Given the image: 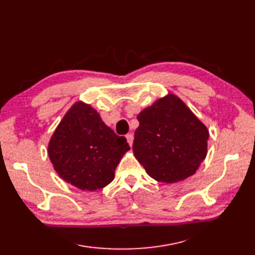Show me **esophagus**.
<instances>
[{"mask_svg": "<svg viewBox=\"0 0 255 255\" xmlns=\"http://www.w3.org/2000/svg\"><path fill=\"white\" fill-rule=\"evenodd\" d=\"M126 139H127V142L129 143V145L132 146V143H133V135H132V133H128L126 135Z\"/></svg>", "mask_w": 255, "mask_h": 255, "instance_id": "34e87169", "label": "esophagus"}]
</instances>
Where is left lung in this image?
Returning <instances> with one entry per match:
<instances>
[{"label": "left lung", "mask_w": 255, "mask_h": 255, "mask_svg": "<svg viewBox=\"0 0 255 255\" xmlns=\"http://www.w3.org/2000/svg\"><path fill=\"white\" fill-rule=\"evenodd\" d=\"M132 151L149 177L175 183L207 156L209 131L178 96L168 94L139 113Z\"/></svg>", "instance_id": "8db88e82"}]
</instances>
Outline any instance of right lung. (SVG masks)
I'll return each instance as SVG.
<instances>
[{
	"instance_id": "1",
	"label": "right lung",
	"mask_w": 255,
	"mask_h": 255,
	"mask_svg": "<svg viewBox=\"0 0 255 255\" xmlns=\"http://www.w3.org/2000/svg\"><path fill=\"white\" fill-rule=\"evenodd\" d=\"M130 147L89 104L75 102L57 126L48 143V156L56 172L82 191L106 187Z\"/></svg>"
}]
</instances>
